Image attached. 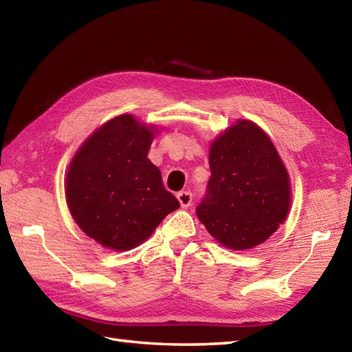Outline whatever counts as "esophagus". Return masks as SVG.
I'll return each mask as SVG.
<instances>
[{"label": "esophagus", "instance_id": "1", "mask_svg": "<svg viewBox=\"0 0 352 352\" xmlns=\"http://www.w3.org/2000/svg\"><path fill=\"white\" fill-rule=\"evenodd\" d=\"M177 198H178V201H179V206H182L183 208H187V207H190L193 196H192V192H190V190H183V192H179V193L177 195Z\"/></svg>", "mask_w": 352, "mask_h": 352}]
</instances>
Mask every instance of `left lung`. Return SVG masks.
Returning a JSON list of instances; mask_svg holds the SVG:
<instances>
[{
  "instance_id": "1",
  "label": "left lung",
  "mask_w": 352,
  "mask_h": 352,
  "mask_svg": "<svg viewBox=\"0 0 352 352\" xmlns=\"http://www.w3.org/2000/svg\"><path fill=\"white\" fill-rule=\"evenodd\" d=\"M208 190L196 208L207 231L232 250L268 240L291 207V182L272 139L239 120L210 145Z\"/></svg>"
}]
</instances>
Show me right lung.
<instances>
[{
  "label": "right lung",
  "mask_w": 352,
  "mask_h": 352,
  "mask_svg": "<svg viewBox=\"0 0 352 352\" xmlns=\"http://www.w3.org/2000/svg\"><path fill=\"white\" fill-rule=\"evenodd\" d=\"M156 133L157 127L122 113L94 130L70 162L65 174L70 214L104 249L138 248L179 207L148 159Z\"/></svg>",
  "instance_id": "right-lung-1"
}]
</instances>
